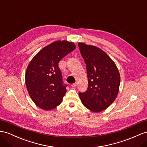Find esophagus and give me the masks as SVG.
Returning <instances> with one entry per match:
<instances>
[{
    "mask_svg": "<svg viewBox=\"0 0 147 147\" xmlns=\"http://www.w3.org/2000/svg\"><path fill=\"white\" fill-rule=\"evenodd\" d=\"M76 86H77V83H74V84H71V86H72L73 88H75V87H76Z\"/></svg>",
    "mask_w": 147,
    "mask_h": 147,
    "instance_id": "1",
    "label": "esophagus"
}]
</instances>
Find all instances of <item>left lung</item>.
<instances>
[{
	"label": "left lung",
	"instance_id": "1",
	"mask_svg": "<svg viewBox=\"0 0 147 147\" xmlns=\"http://www.w3.org/2000/svg\"><path fill=\"white\" fill-rule=\"evenodd\" d=\"M81 54L86 63L88 88L79 93L84 106L94 112L106 110L117 96L120 76L112 59L98 47L79 43Z\"/></svg>",
	"mask_w": 147,
	"mask_h": 147
}]
</instances>
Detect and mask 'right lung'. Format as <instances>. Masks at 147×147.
I'll return each instance as SVG.
<instances>
[{"mask_svg": "<svg viewBox=\"0 0 147 147\" xmlns=\"http://www.w3.org/2000/svg\"><path fill=\"white\" fill-rule=\"evenodd\" d=\"M75 48L73 42L56 41L41 49L28 64L25 84L32 100L38 107L50 111L62 102L66 85L63 84L58 63Z\"/></svg>", "mask_w": 147, "mask_h": 147, "instance_id": "1", "label": "right lung"}]
</instances>
